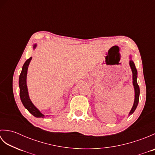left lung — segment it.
I'll list each match as a JSON object with an SVG mask.
<instances>
[{
    "mask_svg": "<svg viewBox=\"0 0 155 155\" xmlns=\"http://www.w3.org/2000/svg\"><path fill=\"white\" fill-rule=\"evenodd\" d=\"M129 64L130 67L131 68V70H132L133 72V86L134 88V104L133 106L132 107V109H131L130 112L129 113V116L130 114H132L134 110L137 107V105L139 104V94H140V88L139 85L137 84V68L135 67V65H134V62L130 60L129 62Z\"/></svg>",
    "mask_w": 155,
    "mask_h": 155,
    "instance_id": "left-lung-1",
    "label": "left lung"
}]
</instances>
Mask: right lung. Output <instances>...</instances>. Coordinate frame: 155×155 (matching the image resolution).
<instances>
[{"label":"right lung","instance_id":"add662e5","mask_svg":"<svg viewBox=\"0 0 155 155\" xmlns=\"http://www.w3.org/2000/svg\"><path fill=\"white\" fill-rule=\"evenodd\" d=\"M37 47V45L33 46V48H35ZM32 57H30L27 59L23 65L21 73L19 77V88H20V97L22 103L24 105V107L30 112V113L37 118H43L44 114H42L40 111H39L37 108L35 107V105L32 104L30 98L28 96L27 86V71L29 63L31 61Z\"/></svg>","mask_w":155,"mask_h":155}]
</instances>
